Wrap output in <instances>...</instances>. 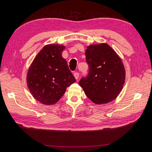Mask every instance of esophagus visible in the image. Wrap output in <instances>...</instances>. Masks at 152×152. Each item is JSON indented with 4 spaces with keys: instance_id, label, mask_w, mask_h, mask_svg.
I'll list each match as a JSON object with an SVG mask.
<instances>
[{
    "instance_id": "esophagus-1",
    "label": "esophagus",
    "mask_w": 152,
    "mask_h": 152,
    "mask_svg": "<svg viewBox=\"0 0 152 152\" xmlns=\"http://www.w3.org/2000/svg\"><path fill=\"white\" fill-rule=\"evenodd\" d=\"M74 77H75L76 80H78V77H79V73L77 72H74Z\"/></svg>"
}]
</instances>
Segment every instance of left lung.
Instances as JSON below:
<instances>
[{"label":"left lung","instance_id":"obj_1","mask_svg":"<svg viewBox=\"0 0 152 152\" xmlns=\"http://www.w3.org/2000/svg\"><path fill=\"white\" fill-rule=\"evenodd\" d=\"M85 55L89 72L79 84L95 104L112 101L121 92L125 82V70L121 59L105 43L90 45Z\"/></svg>","mask_w":152,"mask_h":152}]
</instances>
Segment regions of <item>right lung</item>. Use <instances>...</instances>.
Listing matches in <instances>:
<instances>
[{
  "label": "right lung",
  "instance_id": "add662e5",
  "mask_svg": "<svg viewBox=\"0 0 152 152\" xmlns=\"http://www.w3.org/2000/svg\"><path fill=\"white\" fill-rule=\"evenodd\" d=\"M64 46L49 44L38 53L28 69V88L33 97L44 104L56 103L66 88L76 82L66 60L61 56Z\"/></svg>",
  "mask_w": 152,
  "mask_h": 152
}]
</instances>
